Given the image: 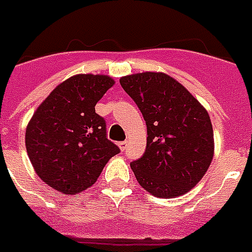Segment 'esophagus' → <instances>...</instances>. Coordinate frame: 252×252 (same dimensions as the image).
<instances>
[{"mask_svg": "<svg viewBox=\"0 0 252 252\" xmlns=\"http://www.w3.org/2000/svg\"><path fill=\"white\" fill-rule=\"evenodd\" d=\"M118 146H119V149H121V151H125V149H126V146H127V141H122V142H119Z\"/></svg>", "mask_w": 252, "mask_h": 252, "instance_id": "esophagus-1", "label": "esophagus"}]
</instances>
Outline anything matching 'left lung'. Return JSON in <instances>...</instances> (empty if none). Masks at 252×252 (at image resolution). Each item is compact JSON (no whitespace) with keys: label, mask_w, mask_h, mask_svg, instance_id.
Returning <instances> with one entry per match:
<instances>
[{"label":"left lung","mask_w":252,"mask_h":252,"mask_svg":"<svg viewBox=\"0 0 252 252\" xmlns=\"http://www.w3.org/2000/svg\"><path fill=\"white\" fill-rule=\"evenodd\" d=\"M119 83L138 106L148 129L145 153L130 164L137 182L158 198L189 192L215 155L208 111L165 73H135Z\"/></svg>","instance_id":"1"}]
</instances>
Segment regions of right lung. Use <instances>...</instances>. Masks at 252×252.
I'll list each match as a JSON object with an SVG mask.
<instances>
[{"label": "right lung", "mask_w": 252, "mask_h": 252, "mask_svg": "<svg viewBox=\"0 0 252 252\" xmlns=\"http://www.w3.org/2000/svg\"><path fill=\"white\" fill-rule=\"evenodd\" d=\"M115 84L104 74H76L61 83L33 112L26 130L28 158L37 176L63 194H77L97 180L119 153L107 138L96 103Z\"/></svg>", "instance_id": "1"}]
</instances>
